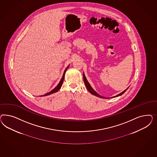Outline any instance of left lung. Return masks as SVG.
Masks as SVG:
<instances>
[{
  "instance_id": "left-lung-1",
  "label": "left lung",
  "mask_w": 157,
  "mask_h": 157,
  "mask_svg": "<svg viewBox=\"0 0 157 157\" xmlns=\"http://www.w3.org/2000/svg\"><path fill=\"white\" fill-rule=\"evenodd\" d=\"M83 81H84V82H85V84L86 87V88H87V89L88 90V91L91 94H93V95H95V96H97V97H100V98H106V97H103V96H101V95H100V94H98L96 91H95L93 88H92V87L90 85V83H89V82L87 81V79H86V78L85 75V73L83 72ZM128 87H127V89H125V90H124L123 91H122L121 93H120V94H117V95H116V96H114V97H113H113H119V96H120V95H122V94H123L127 90V89H128Z\"/></svg>"
}]
</instances>
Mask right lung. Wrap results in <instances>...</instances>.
<instances>
[{
	"label": "right lung",
	"instance_id": "add662e5",
	"mask_svg": "<svg viewBox=\"0 0 157 157\" xmlns=\"http://www.w3.org/2000/svg\"><path fill=\"white\" fill-rule=\"evenodd\" d=\"M69 67V66L67 67L65 69V70H64V73H63V76H62V79H61V80L59 82V84L57 85V86L55 87V88H54L50 92H49V93H46V94H45L44 95H40V97H42V96H47V95H50V94H52L53 93H56V92H57V91L59 90H60V89L61 88V87H62V85H63V81H64V76H65V74H66V72L67 70L68 69V68Z\"/></svg>",
	"mask_w": 157,
	"mask_h": 157
}]
</instances>
